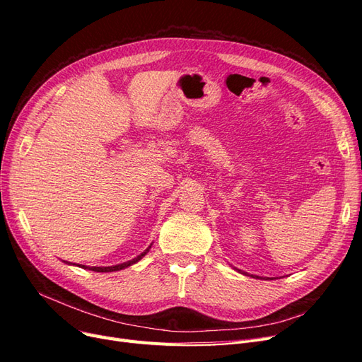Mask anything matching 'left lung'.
<instances>
[{
    "label": "left lung",
    "mask_w": 362,
    "mask_h": 362,
    "mask_svg": "<svg viewBox=\"0 0 362 362\" xmlns=\"http://www.w3.org/2000/svg\"><path fill=\"white\" fill-rule=\"evenodd\" d=\"M257 278H258V276H257Z\"/></svg>",
    "instance_id": "obj_1"
}]
</instances>
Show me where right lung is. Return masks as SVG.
Returning a JSON list of instances; mask_svg holds the SVG:
<instances>
[{
  "label": "right lung",
  "instance_id": "add662e5",
  "mask_svg": "<svg viewBox=\"0 0 362 362\" xmlns=\"http://www.w3.org/2000/svg\"><path fill=\"white\" fill-rule=\"evenodd\" d=\"M149 249H151V246H149L145 252H141V254L137 255L136 258L129 259V261H127V262H122V264H116V266H110V267H86V266H80V267L89 269V270H93V272H117V270H122V269H125V267H128V266H131V264H136L137 261H140L141 258H144V257L148 254Z\"/></svg>",
  "mask_w": 362,
  "mask_h": 362
}]
</instances>
